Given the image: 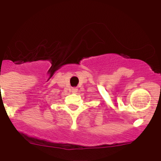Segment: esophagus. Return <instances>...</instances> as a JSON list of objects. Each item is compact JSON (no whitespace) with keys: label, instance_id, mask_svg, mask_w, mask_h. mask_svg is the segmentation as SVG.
<instances>
[{"label":"esophagus","instance_id":"1","mask_svg":"<svg viewBox=\"0 0 161 161\" xmlns=\"http://www.w3.org/2000/svg\"><path fill=\"white\" fill-rule=\"evenodd\" d=\"M71 92H74V93H76V92H78V89L77 88H75V87H73V88H71Z\"/></svg>","mask_w":161,"mask_h":161}]
</instances>
